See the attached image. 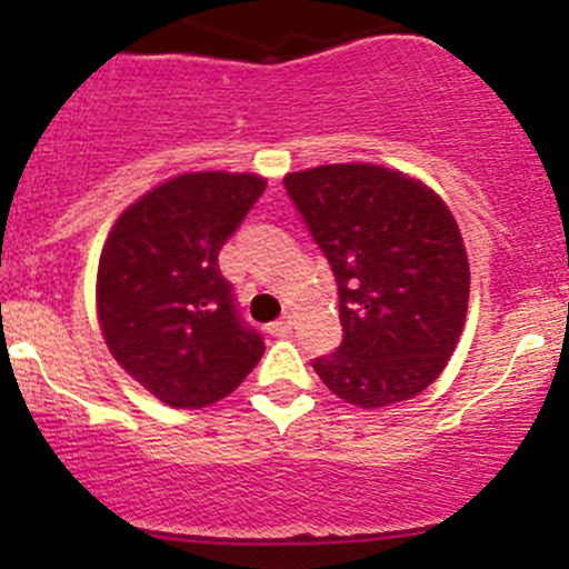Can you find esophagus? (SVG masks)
<instances>
[{
    "instance_id": "34e87169",
    "label": "esophagus",
    "mask_w": 569,
    "mask_h": 569,
    "mask_svg": "<svg viewBox=\"0 0 569 569\" xmlns=\"http://www.w3.org/2000/svg\"><path fill=\"white\" fill-rule=\"evenodd\" d=\"M291 325H295V321H291V313H286L283 319H278L272 327H269V332H272V336H289Z\"/></svg>"
}]
</instances>
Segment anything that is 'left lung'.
<instances>
[{
  "label": "left lung",
  "instance_id": "obj_1",
  "mask_svg": "<svg viewBox=\"0 0 569 569\" xmlns=\"http://www.w3.org/2000/svg\"><path fill=\"white\" fill-rule=\"evenodd\" d=\"M338 283L341 347L313 360L363 410L418 396L462 336L470 269L449 206L382 164H321L283 178Z\"/></svg>",
  "mask_w": 569,
  "mask_h": 569
}]
</instances>
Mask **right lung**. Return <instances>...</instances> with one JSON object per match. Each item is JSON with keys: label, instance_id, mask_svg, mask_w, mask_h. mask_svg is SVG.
<instances>
[{"label": "right lung", "instance_id": "obj_1", "mask_svg": "<svg viewBox=\"0 0 569 569\" xmlns=\"http://www.w3.org/2000/svg\"><path fill=\"white\" fill-rule=\"evenodd\" d=\"M267 189L256 173H183L114 220L96 278L104 341L159 401L198 410L256 369L263 341L222 278V244Z\"/></svg>", "mask_w": 569, "mask_h": 569}]
</instances>
